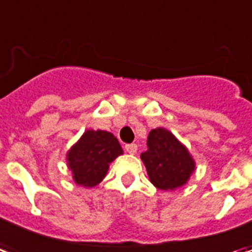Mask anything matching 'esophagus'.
<instances>
[{
	"instance_id": "34e87169",
	"label": "esophagus",
	"mask_w": 252,
	"mask_h": 252,
	"mask_svg": "<svg viewBox=\"0 0 252 252\" xmlns=\"http://www.w3.org/2000/svg\"><path fill=\"white\" fill-rule=\"evenodd\" d=\"M126 151L129 153V155H134L137 152V145L136 144H128L126 145Z\"/></svg>"
}]
</instances>
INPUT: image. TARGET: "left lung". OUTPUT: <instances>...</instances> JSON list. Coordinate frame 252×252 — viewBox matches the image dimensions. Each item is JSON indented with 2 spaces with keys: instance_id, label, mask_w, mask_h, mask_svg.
I'll list each match as a JSON object with an SVG mask.
<instances>
[{
  "instance_id": "8db88e82",
  "label": "left lung",
  "mask_w": 252,
  "mask_h": 252,
  "mask_svg": "<svg viewBox=\"0 0 252 252\" xmlns=\"http://www.w3.org/2000/svg\"><path fill=\"white\" fill-rule=\"evenodd\" d=\"M148 151L141 153L149 181L157 189L173 191L186 185L195 170L189 149L164 126L148 134Z\"/></svg>"
}]
</instances>
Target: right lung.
Instances as JSON below:
<instances>
[{"label":"right lung","instance_id":"add662e5","mask_svg":"<svg viewBox=\"0 0 252 252\" xmlns=\"http://www.w3.org/2000/svg\"><path fill=\"white\" fill-rule=\"evenodd\" d=\"M122 155V145L111 132L87 129L67 152V166L75 184L88 189L103 181L109 164Z\"/></svg>","mask_w":252,"mask_h":252}]
</instances>
